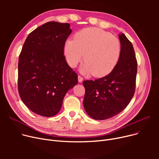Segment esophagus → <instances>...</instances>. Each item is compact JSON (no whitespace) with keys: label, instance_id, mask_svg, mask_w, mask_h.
<instances>
[{"label":"esophagus","instance_id":"esophagus-1","mask_svg":"<svg viewBox=\"0 0 159 159\" xmlns=\"http://www.w3.org/2000/svg\"><path fill=\"white\" fill-rule=\"evenodd\" d=\"M82 80H83V78L81 76H80V75H79V76H78V81L79 82H82Z\"/></svg>","mask_w":159,"mask_h":159}]
</instances>
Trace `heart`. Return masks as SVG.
I'll return each instance as SVG.
<instances>
[{
  "instance_id": "obj_1",
  "label": "heart",
  "mask_w": 159,
  "mask_h": 159,
  "mask_svg": "<svg viewBox=\"0 0 159 159\" xmlns=\"http://www.w3.org/2000/svg\"><path fill=\"white\" fill-rule=\"evenodd\" d=\"M64 53L67 62L72 68L84 57L86 61L80 71L102 77L110 74L117 64L121 44L110 33L97 28H88L77 33L74 39L66 40Z\"/></svg>"
}]
</instances>
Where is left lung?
I'll list each match as a JSON object with an SVG mask.
<instances>
[{
  "instance_id": "obj_1",
  "label": "left lung",
  "mask_w": 159,
  "mask_h": 159,
  "mask_svg": "<svg viewBox=\"0 0 159 159\" xmlns=\"http://www.w3.org/2000/svg\"><path fill=\"white\" fill-rule=\"evenodd\" d=\"M119 38L121 54L113 70L102 78L83 82L86 90L83 105L95 120L107 119L120 113L135 93L137 62L134 49L124 33Z\"/></svg>"
}]
</instances>
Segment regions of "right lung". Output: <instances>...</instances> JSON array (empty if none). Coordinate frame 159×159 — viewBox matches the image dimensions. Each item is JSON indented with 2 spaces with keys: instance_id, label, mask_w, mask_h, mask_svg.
Returning <instances> with one entry per match:
<instances>
[{
  "instance_id": "right-lung-1",
  "label": "right lung",
  "mask_w": 159,
  "mask_h": 159,
  "mask_svg": "<svg viewBox=\"0 0 159 159\" xmlns=\"http://www.w3.org/2000/svg\"><path fill=\"white\" fill-rule=\"evenodd\" d=\"M71 32L68 23L48 22L25 40L19 58L18 89L23 103L36 114L57 115L66 93L77 84V75L64 56Z\"/></svg>"
}]
</instances>
